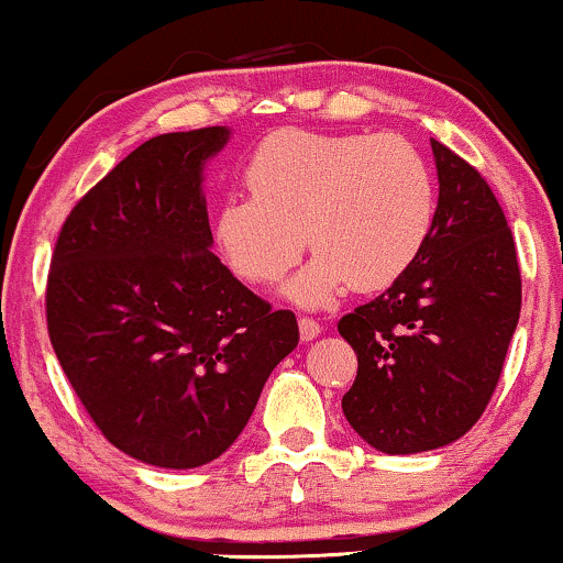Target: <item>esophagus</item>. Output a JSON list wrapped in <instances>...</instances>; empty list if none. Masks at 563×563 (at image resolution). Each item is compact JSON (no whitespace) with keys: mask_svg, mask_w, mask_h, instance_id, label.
<instances>
[{"mask_svg":"<svg viewBox=\"0 0 563 563\" xmlns=\"http://www.w3.org/2000/svg\"><path fill=\"white\" fill-rule=\"evenodd\" d=\"M299 333L303 341H312L322 333V325L314 318H299Z\"/></svg>","mask_w":563,"mask_h":563,"instance_id":"esophagus-1","label":"esophagus"}]
</instances>
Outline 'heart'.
<instances>
[{
	"label": "heart",
	"mask_w": 563,
	"mask_h": 563,
	"mask_svg": "<svg viewBox=\"0 0 563 563\" xmlns=\"http://www.w3.org/2000/svg\"><path fill=\"white\" fill-rule=\"evenodd\" d=\"M245 185L251 196L219 203V251L243 280L273 286L307 241L312 262L288 286L301 303L331 301L349 283L357 290L391 286L434 228L429 164L399 134L283 129L249 158Z\"/></svg>",
	"instance_id": "obj_1"
}]
</instances>
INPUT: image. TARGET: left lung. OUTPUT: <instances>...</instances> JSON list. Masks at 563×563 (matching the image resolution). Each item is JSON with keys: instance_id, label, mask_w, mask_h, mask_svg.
<instances>
[{"instance_id": "obj_1", "label": "left lung", "mask_w": 563, "mask_h": 563, "mask_svg": "<svg viewBox=\"0 0 563 563\" xmlns=\"http://www.w3.org/2000/svg\"><path fill=\"white\" fill-rule=\"evenodd\" d=\"M431 151L439 200L426 249L378 299L339 320L357 354L341 407L386 455L444 448L479 421L521 312L516 243L495 192L442 142Z\"/></svg>"}]
</instances>
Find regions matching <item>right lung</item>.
<instances>
[{
  "label": "right lung",
  "mask_w": 563,
  "mask_h": 563,
  "mask_svg": "<svg viewBox=\"0 0 563 563\" xmlns=\"http://www.w3.org/2000/svg\"><path fill=\"white\" fill-rule=\"evenodd\" d=\"M206 126L142 142L70 209L47 277V331L102 437L158 468H198L235 442L264 380L299 344L211 254Z\"/></svg>",
  "instance_id": "right-lung-1"
}]
</instances>
